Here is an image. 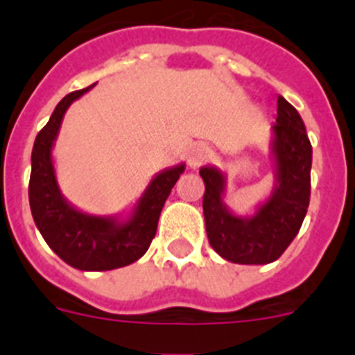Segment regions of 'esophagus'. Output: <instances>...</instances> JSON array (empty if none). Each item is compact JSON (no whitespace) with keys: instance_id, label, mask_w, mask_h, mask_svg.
<instances>
[{"instance_id":"1","label":"esophagus","mask_w":355,"mask_h":355,"mask_svg":"<svg viewBox=\"0 0 355 355\" xmlns=\"http://www.w3.org/2000/svg\"><path fill=\"white\" fill-rule=\"evenodd\" d=\"M209 158H211V150H209L208 147L200 146V144L199 146H193L192 149L188 150V156H187L188 167L196 171V168H199L202 163L208 162Z\"/></svg>"}]
</instances>
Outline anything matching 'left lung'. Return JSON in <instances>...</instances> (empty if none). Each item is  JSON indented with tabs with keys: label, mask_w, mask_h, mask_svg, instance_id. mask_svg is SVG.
Segmentation results:
<instances>
[{
	"label": "left lung",
	"mask_w": 355,
	"mask_h": 355,
	"mask_svg": "<svg viewBox=\"0 0 355 355\" xmlns=\"http://www.w3.org/2000/svg\"><path fill=\"white\" fill-rule=\"evenodd\" d=\"M270 153L274 188L252 215H236L224 202L225 172L200 167L205 181L202 211L209 245L218 256L238 265H266L288 249L299 233L311 196V142L299 112L277 97V119L272 126Z\"/></svg>",
	"instance_id": "8db88e82"
}]
</instances>
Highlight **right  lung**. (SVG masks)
Masks as SVG:
<instances>
[{
  "mask_svg": "<svg viewBox=\"0 0 355 355\" xmlns=\"http://www.w3.org/2000/svg\"><path fill=\"white\" fill-rule=\"evenodd\" d=\"M92 87L67 94L37 135L28 197L37 229L53 252L72 268L103 272L131 265L147 252L163 205L184 172V163L158 172L128 215H92L71 205L56 181L53 147L67 108Z\"/></svg>",
  "mask_w": 355,
  "mask_h": 355,
  "instance_id": "obj_1",
  "label": "right lung"
}]
</instances>
